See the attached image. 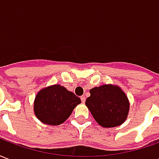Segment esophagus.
Returning <instances> with one entry per match:
<instances>
[{"label": "esophagus", "mask_w": 159, "mask_h": 159, "mask_svg": "<svg viewBox=\"0 0 159 159\" xmlns=\"http://www.w3.org/2000/svg\"><path fill=\"white\" fill-rule=\"evenodd\" d=\"M80 98H81V100H82V102H83V103H85V100H86V97L84 96V95H83V96H81Z\"/></svg>", "instance_id": "obj_1"}]
</instances>
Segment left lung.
<instances>
[{"mask_svg": "<svg viewBox=\"0 0 159 159\" xmlns=\"http://www.w3.org/2000/svg\"><path fill=\"white\" fill-rule=\"evenodd\" d=\"M85 105L100 126L113 128L123 124L129 111L126 93L117 85L104 84L89 90Z\"/></svg>", "mask_w": 159, "mask_h": 159, "instance_id": "obj_1", "label": "left lung"}]
</instances>
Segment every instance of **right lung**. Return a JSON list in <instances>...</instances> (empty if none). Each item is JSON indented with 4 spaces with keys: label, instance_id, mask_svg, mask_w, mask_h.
Returning a JSON list of instances; mask_svg holds the SVG:
<instances>
[{
    "label": "right lung",
    "instance_id": "right-lung-1",
    "mask_svg": "<svg viewBox=\"0 0 159 159\" xmlns=\"http://www.w3.org/2000/svg\"><path fill=\"white\" fill-rule=\"evenodd\" d=\"M81 103L79 97L59 84L43 88L34 100V113L45 124L59 125Z\"/></svg>",
    "mask_w": 159,
    "mask_h": 159
}]
</instances>
